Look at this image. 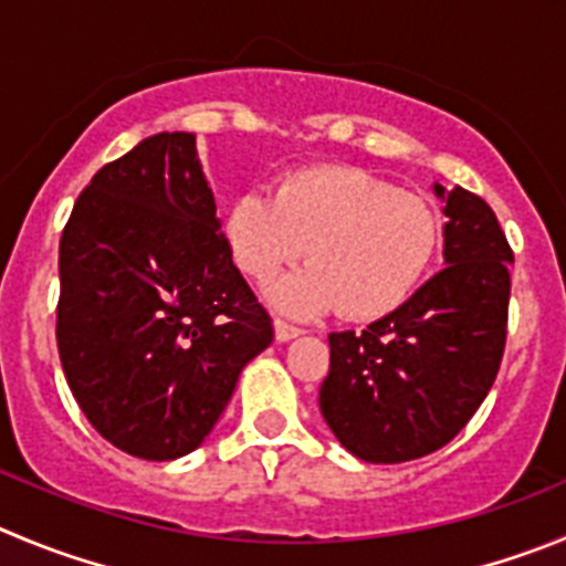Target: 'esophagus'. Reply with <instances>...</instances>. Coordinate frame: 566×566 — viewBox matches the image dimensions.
<instances>
[{"label":"esophagus","mask_w":566,"mask_h":566,"mask_svg":"<svg viewBox=\"0 0 566 566\" xmlns=\"http://www.w3.org/2000/svg\"><path fill=\"white\" fill-rule=\"evenodd\" d=\"M273 329H276V340H293V337H298L301 335V329L298 326H293L290 324V321H284V318H276L273 321Z\"/></svg>","instance_id":"1"}]
</instances>
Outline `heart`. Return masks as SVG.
Here are the masks:
<instances>
[{"label":"heart","mask_w":566,"mask_h":566,"mask_svg":"<svg viewBox=\"0 0 566 566\" xmlns=\"http://www.w3.org/2000/svg\"><path fill=\"white\" fill-rule=\"evenodd\" d=\"M234 262L268 282L310 248L307 271L273 290L279 307L318 315L340 307L352 321L394 313L416 293L438 248V218L413 192L360 167H315L245 192L226 220Z\"/></svg>","instance_id":"b5f03b06"}]
</instances>
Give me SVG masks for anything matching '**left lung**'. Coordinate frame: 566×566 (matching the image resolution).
<instances>
[{"instance_id": "1", "label": "left lung", "mask_w": 566, "mask_h": 566, "mask_svg": "<svg viewBox=\"0 0 566 566\" xmlns=\"http://www.w3.org/2000/svg\"><path fill=\"white\" fill-rule=\"evenodd\" d=\"M436 195L450 218L447 268L363 332L329 335L321 413L368 463L441 450L483 405L503 363L514 251L480 195L438 184Z\"/></svg>"}]
</instances>
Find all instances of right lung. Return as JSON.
<instances>
[{
	"mask_svg": "<svg viewBox=\"0 0 566 566\" xmlns=\"http://www.w3.org/2000/svg\"><path fill=\"white\" fill-rule=\"evenodd\" d=\"M57 355L116 450H198L273 321L231 262L195 134H156L88 181L61 237Z\"/></svg>",
	"mask_w": 566,
	"mask_h": 566,
	"instance_id": "1",
	"label": "right lung"
}]
</instances>
